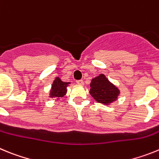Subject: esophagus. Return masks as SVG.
I'll use <instances>...</instances> for the list:
<instances>
[{
  "label": "esophagus",
  "mask_w": 159,
  "mask_h": 159,
  "mask_svg": "<svg viewBox=\"0 0 159 159\" xmlns=\"http://www.w3.org/2000/svg\"><path fill=\"white\" fill-rule=\"evenodd\" d=\"M76 84H79V85H81V86H83V85L84 84V81H83V80H77Z\"/></svg>",
  "instance_id": "34e87169"
}]
</instances>
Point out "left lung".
<instances>
[{
    "mask_svg": "<svg viewBox=\"0 0 159 159\" xmlns=\"http://www.w3.org/2000/svg\"><path fill=\"white\" fill-rule=\"evenodd\" d=\"M89 93L97 102L109 106L117 100L120 90L104 74H100L91 81Z\"/></svg>",
    "mask_w": 159,
    "mask_h": 159,
    "instance_id": "obj_1",
    "label": "left lung"
}]
</instances>
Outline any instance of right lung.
<instances>
[{"label": "right lung", "mask_w": 159, "mask_h": 159, "mask_svg": "<svg viewBox=\"0 0 159 159\" xmlns=\"http://www.w3.org/2000/svg\"><path fill=\"white\" fill-rule=\"evenodd\" d=\"M71 82H64L60 77H56L52 84L51 90L49 92V98H56L55 101H58L60 98L64 96L67 94V88L70 85Z\"/></svg>", "instance_id": "right-lung-1"}]
</instances>
